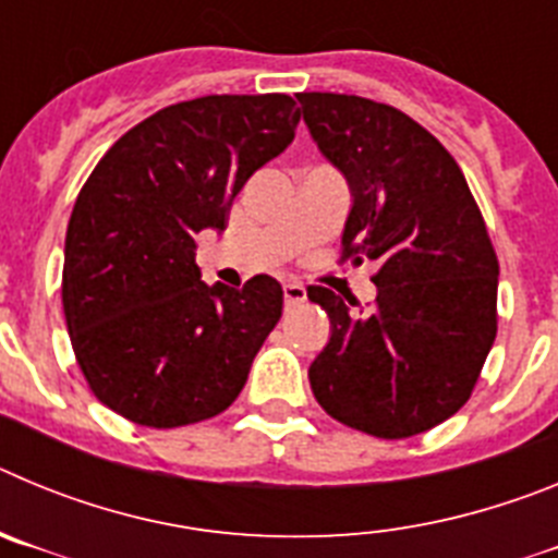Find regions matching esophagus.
Returning <instances> with one entry per match:
<instances>
[{"label":"esophagus","instance_id":"esophagus-1","mask_svg":"<svg viewBox=\"0 0 558 558\" xmlns=\"http://www.w3.org/2000/svg\"><path fill=\"white\" fill-rule=\"evenodd\" d=\"M282 290H284V307L288 310L299 307V304H304V299H307V290H304L302 284L288 282Z\"/></svg>","mask_w":558,"mask_h":558}]
</instances>
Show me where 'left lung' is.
Returning <instances> with one entry per match:
<instances>
[{"label": "left lung", "instance_id": "left-lung-1", "mask_svg": "<svg viewBox=\"0 0 558 558\" xmlns=\"http://www.w3.org/2000/svg\"><path fill=\"white\" fill-rule=\"evenodd\" d=\"M295 97L352 190L343 259L379 263L368 315L332 290H307L332 324L310 386L340 425L416 436L461 411L495 343L500 265L489 231L461 167L408 113L332 92Z\"/></svg>", "mask_w": 558, "mask_h": 558}]
</instances>
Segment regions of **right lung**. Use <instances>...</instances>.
<instances>
[{
	"label": "right lung",
	"instance_id": "1",
	"mask_svg": "<svg viewBox=\"0 0 558 558\" xmlns=\"http://www.w3.org/2000/svg\"><path fill=\"white\" fill-rule=\"evenodd\" d=\"M288 95L175 102L113 142L75 201L63 251V315L102 405L142 427L218 416L240 397L282 318V284L201 282L195 236L226 229L231 201L293 142Z\"/></svg>",
	"mask_w": 558,
	"mask_h": 558
}]
</instances>
